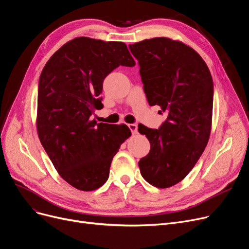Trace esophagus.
<instances>
[{
	"mask_svg": "<svg viewBox=\"0 0 249 249\" xmlns=\"http://www.w3.org/2000/svg\"><path fill=\"white\" fill-rule=\"evenodd\" d=\"M128 128L130 129V131L132 134L137 133V125L136 124H128Z\"/></svg>",
	"mask_w": 249,
	"mask_h": 249,
	"instance_id": "esophagus-1",
	"label": "esophagus"
}]
</instances>
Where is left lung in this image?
Here are the masks:
<instances>
[{
    "instance_id": "left-lung-1",
    "label": "left lung",
    "mask_w": 249,
    "mask_h": 249,
    "mask_svg": "<svg viewBox=\"0 0 249 249\" xmlns=\"http://www.w3.org/2000/svg\"><path fill=\"white\" fill-rule=\"evenodd\" d=\"M137 59L149 106H159L167 119L159 129L138 125L150 143L140 159L142 176L159 188L184 179L208 144L213 102V83L207 64L183 42L167 37L129 45Z\"/></svg>"
}]
</instances>
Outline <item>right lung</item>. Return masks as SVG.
<instances>
[{"mask_svg":"<svg viewBox=\"0 0 249 249\" xmlns=\"http://www.w3.org/2000/svg\"><path fill=\"white\" fill-rule=\"evenodd\" d=\"M134 65L124 42L76 37L42 69L37 133L53 167L71 186L91 191L104 185L114 156L131 135L124 124L96 123L90 117L104 107V79L119 66Z\"/></svg>","mask_w":249,"mask_h":249,"instance_id":"add662e5","label":"right lung"}]
</instances>
